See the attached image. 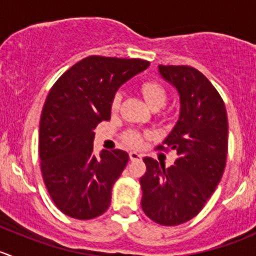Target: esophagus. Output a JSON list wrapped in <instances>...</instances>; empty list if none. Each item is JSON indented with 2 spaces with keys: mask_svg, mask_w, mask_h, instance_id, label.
Returning a JSON list of instances; mask_svg holds the SVG:
<instances>
[{
  "mask_svg": "<svg viewBox=\"0 0 256 256\" xmlns=\"http://www.w3.org/2000/svg\"><path fill=\"white\" fill-rule=\"evenodd\" d=\"M142 158V154H138V152H130V160L131 161H140Z\"/></svg>",
  "mask_w": 256,
  "mask_h": 256,
  "instance_id": "1",
  "label": "esophagus"
}]
</instances>
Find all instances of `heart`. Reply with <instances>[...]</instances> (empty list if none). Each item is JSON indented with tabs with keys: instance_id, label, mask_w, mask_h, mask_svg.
Segmentation results:
<instances>
[{
	"instance_id": "obj_1",
	"label": "heart",
	"mask_w": 256,
	"mask_h": 256,
	"mask_svg": "<svg viewBox=\"0 0 256 256\" xmlns=\"http://www.w3.org/2000/svg\"><path fill=\"white\" fill-rule=\"evenodd\" d=\"M140 90L151 109H160V108H162L166 104L168 95H167V90L164 89V86L161 82H156V80H147V82H144L141 84ZM120 102L121 94H116L112 102V112H116L118 109ZM144 138V134H141L138 130H128L124 135L125 142L130 147H132V148H138V147L142 146Z\"/></svg>"
}]
</instances>
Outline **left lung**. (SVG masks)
Instances as JSON below:
<instances>
[{"label": "left lung", "mask_w": 256, "mask_h": 256, "mask_svg": "<svg viewBox=\"0 0 256 256\" xmlns=\"http://www.w3.org/2000/svg\"><path fill=\"white\" fill-rule=\"evenodd\" d=\"M180 94L177 124L157 150H174L177 160L166 168L144 157L140 178L141 207L161 226H178L194 218L213 194L226 168L228 118L223 99L212 82L188 66H158Z\"/></svg>", "instance_id": "left-lung-1"}]
</instances>
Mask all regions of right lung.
<instances>
[{"label":"right lung","instance_id":"add662e5","mask_svg":"<svg viewBox=\"0 0 256 256\" xmlns=\"http://www.w3.org/2000/svg\"><path fill=\"white\" fill-rule=\"evenodd\" d=\"M148 66L142 59L86 56L52 86L40 122V171L54 204L68 216L88 220L109 208L128 154L102 150L95 156L94 130L110 120L118 88Z\"/></svg>","mask_w":256,"mask_h":256}]
</instances>
